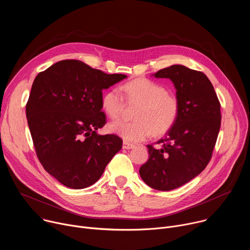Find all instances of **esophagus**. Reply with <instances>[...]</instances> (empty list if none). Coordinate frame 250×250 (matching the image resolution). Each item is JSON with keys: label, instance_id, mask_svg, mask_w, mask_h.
<instances>
[{"label": "esophagus", "instance_id": "34e87169", "mask_svg": "<svg viewBox=\"0 0 250 250\" xmlns=\"http://www.w3.org/2000/svg\"><path fill=\"white\" fill-rule=\"evenodd\" d=\"M134 147H135L134 145L128 144V142H126V141H124V144H123V148L124 149H131V148H134Z\"/></svg>", "mask_w": 250, "mask_h": 250}]
</instances>
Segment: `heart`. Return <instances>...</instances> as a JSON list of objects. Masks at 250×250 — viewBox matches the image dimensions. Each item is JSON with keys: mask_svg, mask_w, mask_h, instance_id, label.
I'll use <instances>...</instances> for the list:
<instances>
[{"mask_svg": "<svg viewBox=\"0 0 250 250\" xmlns=\"http://www.w3.org/2000/svg\"><path fill=\"white\" fill-rule=\"evenodd\" d=\"M129 103H136L134 122L118 121L109 125V129L125 141L137 142L147 138L152 132L160 135L175 124L180 111L177 97L166 92L161 84L146 78H136L122 86ZM104 111L112 119H119L124 109V99L118 90H110L102 98Z\"/></svg>", "mask_w": 250, "mask_h": 250, "instance_id": "1", "label": "heart"}]
</instances>
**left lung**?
I'll use <instances>...</instances> for the list:
<instances>
[{
    "label": "left lung",
    "mask_w": 250,
    "mask_h": 250,
    "mask_svg": "<svg viewBox=\"0 0 250 250\" xmlns=\"http://www.w3.org/2000/svg\"><path fill=\"white\" fill-rule=\"evenodd\" d=\"M152 76L173 82L180 111L165 137L156 142L161 146H147L149 158L139 175L149 187L170 191L188 183L208 165L221 127V104L200 71L176 64Z\"/></svg>",
    "instance_id": "obj_1"
}]
</instances>
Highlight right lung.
<instances>
[{
    "label": "right lung",
    "mask_w": 250,
    "mask_h": 250,
    "mask_svg": "<svg viewBox=\"0 0 250 250\" xmlns=\"http://www.w3.org/2000/svg\"><path fill=\"white\" fill-rule=\"evenodd\" d=\"M126 78L105 74L68 59L35 77L25 113L33 146L43 168L71 189L96 183L123 140L97 131L105 124L103 90Z\"/></svg>",
    "instance_id": "obj_1"
}]
</instances>
